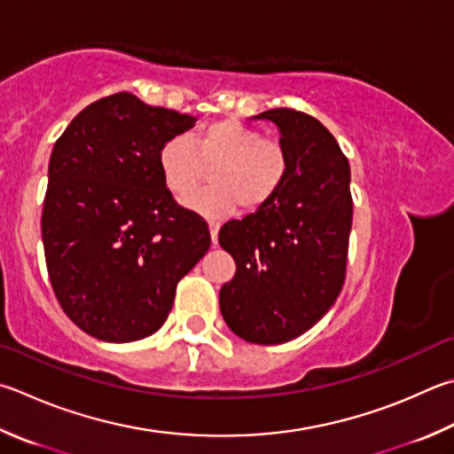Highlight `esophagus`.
<instances>
[{
    "instance_id": "34e87169",
    "label": "esophagus",
    "mask_w": 454,
    "mask_h": 454,
    "mask_svg": "<svg viewBox=\"0 0 454 454\" xmlns=\"http://www.w3.org/2000/svg\"><path fill=\"white\" fill-rule=\"evenodd\" d=\"M208 228H210V238H212V244L216 246V244H218V230H220V224H218V222L210 220V222H208Z\"/></svg>"
}]
</instances>
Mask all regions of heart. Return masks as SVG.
I'll return each instance as SVG.
<instances>
[{
	"mask_svg": "<svg viewBox=\"0 0 454 454\" xmlns=\"http://www.w3.org/2000/svg\"><path fill=\"white\" fill-rule=\"evenodd\" d=\"M159 172L164 186L176 199L193 192L201 164L209 166L214 187L184 200L188 210L208 218H222L238 204L255 210L282 186L287 154L274 138H262L260 130L234 119L202 125L188 137L168 138L159 151Z\"/></svg>",
	"mask_w": 454,
	"mask_h": 454,
	"instance_id": "1",
	"label": "heart"
}]
</instances>
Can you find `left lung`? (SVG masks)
<instances>
[{
  "label": "left lung",
  "mask_w": 454,
  "mask_h": 454,
  "mask_svg": "<svg viewBox=\"0 0 454 454\" xmlns=\"http://www.w3.org/2000/svg\"><path fill=\"white\" fill-rule=\"evenodd\" d=\"M250 121L278 127L287 172L266 204L220 228L218 242L236 262L220 311L244 341L276 345L306 333L341 292L351 170L333 135L306 113L271 109Z\"/></svg>",
  "instance_id": "1"
}]
</instances>
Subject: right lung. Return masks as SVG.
I'll return each mask as SVG.
<instances>
[{"instance_id": "right-lung-1", "label": "right lung", "mask_w": 454, "mask_h": 454, "mask_svg": "<svg viewBox=\"0 0 454 454\" xmlns=\"http://www.w3.org/2000/svg\"><path fill=\"white\" fill-rule=\"evenodd\" d=\"M191 114L117 93L85 106L57 138L41 238L63 311L101 341L153 335L180 278L210 248L206 222L180 208L159 172L160 146Z\"/></svg>"}]
</instances>
